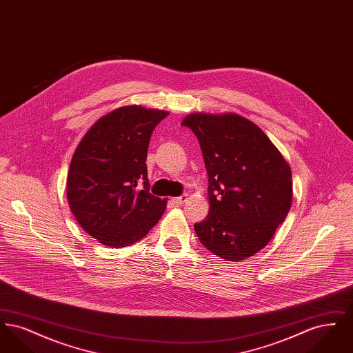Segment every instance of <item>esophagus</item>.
<instances>
[{
	"instance_id": "34e87169",
	"label": "esophagus",
	"mask_w": 353,
	"mask_h": 353,
	"mask_svg": "<svg viewBox=\"0 0 353 353\" xmlns=\"http://www.w3.org/2000/svg\"><path fill=\"white\" fill-rule=\"evenodd\" d=\"M186 200H188V194H183V196H180V197H173L172 202L176 203V205H181V203H184Z\"/></svg>"
}]
</instances>
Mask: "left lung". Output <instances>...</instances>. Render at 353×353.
<instances>
[{
    "label": "left lung",
    "mask_w": 353,
    "mask_h": 353,
    "mask_svg": "<svg viewBox=\"0 0 353 353\" xmlns=\"http://www.w3.org/2000/svg\"><path fill=\"white\" fill-rule=\"evenodd\" d=\"M183 125L197 136L209 176V214L194 225L202 245L229 262L262 250L292 202L291 168L266 134L234 112H193Z\"/></svg>",
    "instance_id": "1"
}]
</instances>
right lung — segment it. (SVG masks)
Wrapping results in <instances>:
<instances>
[{
  "instance_id": "obj_1",
  "label": "right lung",
  "mask_w": 353,
  "mask_h": 353,
  "mask_svg": "<svg viewBox=\"0 0 353 353\" xmlns=\"http://www.w3.org/2000/svg\"><path fill=\"white\" fill-rule=\"evenodd\" d=\"M168 111L123 105L98 119L72 154L68 206L87 234L108 248L140 241L161 219L167 199L148 190L147 152L153 128ZM141 181L145 188L137 186Z\"/></svg>"
}]
</instances>
